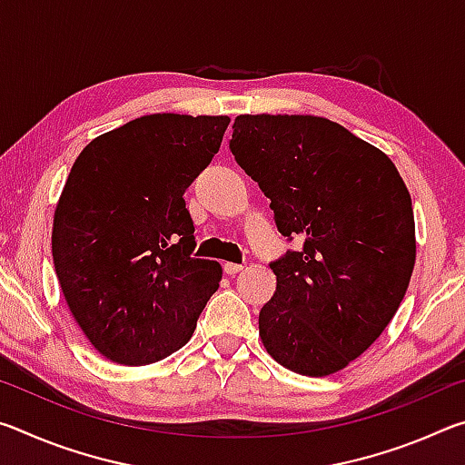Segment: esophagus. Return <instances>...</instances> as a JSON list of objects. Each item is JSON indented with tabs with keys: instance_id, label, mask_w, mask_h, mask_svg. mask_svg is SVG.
Instances as JSON below:
<instances>
[{
	"instance_id": "1",
	"label": "esophagus",
	"mask_w": 465,
	"mask_h": 465,
	"mask_svg": "<svg viewBox=\"0 0 465 465\" xmlns=\"http://www.w3.org/2000/svg\"><path fill=\"white\" fill-rule=\"evenodd\" d=\"M223 271H225L227 274H238V272H242V271H243V264L225 262V264H223Z\"/></svg>"
}]
</instances>
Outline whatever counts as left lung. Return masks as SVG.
Masks as SVG:
<instances>
[{"instance_id": "8db88e82", "label": "left lung", "mask_w": 465, "mask_h": 465, "mask_svg": "<svg viewBox=\"0 0 465 465\" xmlns=\"http://www.w3.org/2000/svg\"><path fill=\"white\" fill-rule=\"evenodd\" d=\"M230 149L303 246L271 262L277 291L258 330L291 371L336 373L390 324L412 277V201L391 160L310 114H240Z\"/></svg>"}]
</instances>
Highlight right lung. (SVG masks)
I'll return each mask as SVG.
<instances>
[{"instance_id":"obj_1","label":"right lung","mask_w":465,"mask_h":465,"mask_svg":"<svg viewBox=\"0 0 465 465\" xmlns=\"http://www.w3.org/2000/svg\"><path fill=\"white\" fill-rule=\"evenodd\" d=\"M227 116L147 114L84 147L54 209L53 262L102 357L149 365L191 341L222 281L193 258L184 193L219 152Z\"/></svg>"}]
</instances>
